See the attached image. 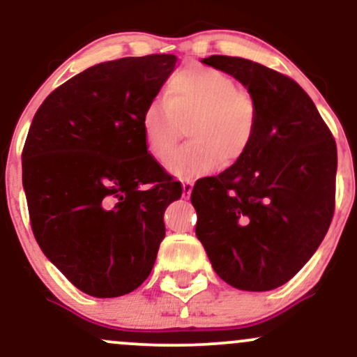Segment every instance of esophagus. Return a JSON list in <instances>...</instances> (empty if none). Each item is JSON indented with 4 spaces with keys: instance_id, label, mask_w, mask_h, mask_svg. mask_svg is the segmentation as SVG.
<instances>
[{
    "instance_id": "1",
    "label": "esophagus",
    "mask_w": 357,
    "mask_h": 357,
    "mask_svg": "<svg viewBox=\"0 0 357 357\" xmlns=\"http://www.w3.org/2000/svg\"><path fill=\"white\" fill-rule=\"evenodd\" d=\"M192 183L191 179H183V196L184 198H190L191 191H192Z\"/></svg>"
}]
</instances>
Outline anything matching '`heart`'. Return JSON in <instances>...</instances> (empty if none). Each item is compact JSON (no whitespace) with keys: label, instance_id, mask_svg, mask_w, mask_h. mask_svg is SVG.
<instances>
[{"label":"heart","instance_id":"1","mask_svg":"<svg viewBox=\"0 0 357 357\" xmlns=\"http://www.w3.org/2000/svg\"><path fill=\"white\" fill-rule=\"evenodd\" d=\"M187 127L190 143L172 155ZM147 153L166 161L181 178L208 174L220 165L238 162L252 147L258 127L257 102L228 73L213 67H190L174 73L165 100L154 99L141 116Z\"/></svg>","mask_w":357,"mask_h":357}]
</instances>
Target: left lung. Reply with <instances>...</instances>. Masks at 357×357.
Instances as JSON below:
<instances>
[{
  "label": "left lung",
  "mask_w": 357,
  "mask_h": 357,
  "mask_svg": "<svg viewBox=\"0 0 357 357\" xmlns=\"http://www.w3.org/2000/svg\"><path fill=\"white\" fill-rule=\"evenodd\" d=\"M203 63L248 89L258 127L238 162L196 181V236L227 284L250 292L277 289L304 267L329 230L335 141L290 77L238 56L211 55Z\"/></svg>",
  "instance_id": "8db88e82"
}]
</instances>
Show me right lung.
I'll return each instance as SVG.
<instances>
[{
    "label": "right lung",
    "mask_w": 357,
    "mask_h": 357,
    "mask_svg": "<svg viewBox=\"0 0 357 357\" xmlns=\"http://www.w3.org/2000/svg\"><path fill=\"white\" fill-rule=\"evenodd\" d=\"M176 61L146 55L90 67L53 90L28 130L22 159L31 230L89 296H124L149 277L166 235L162 215L181 198V183L147 153L141 127Z\"/></svg>",
    "instance_id": "1"
}]
</instances>
